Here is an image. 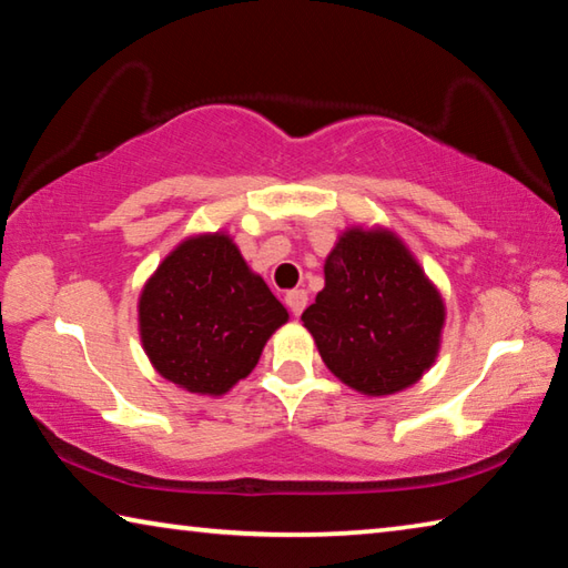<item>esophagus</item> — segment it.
<instances>
[{
  "mask_svg": "<svg viewBox=\"0 0 568 568\" xmlns=\"http://www.w3.org/2000/svg\"><path fill=\"white\" fill-rule=\"evenodd\" d=\"M285 305L291 307L293 315H301L307 305V293L305 291H291L285 293Z\"/></svg>",
  "mask_w": 568,
  "mask_h": 568,
  "instance_id": "34e87169",
  "label": "esophagus"
}]
</instances>
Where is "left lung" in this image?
Returning a JSON list of instances; mask_svg holds the SVG:
<instances>
[{
	"label": "left lung",
	"mask_w": 568,
	"mask_h": 568,
	"mask_svg": "<svg viewBox=\"0 0 568 568\" xmlns=\"http://www.w3.org/2000/svg\"><path fill=\"white\" fill-rule=\"evenodd\" d=\"M325 287L301 321L335 378L363 396H390L436 363L446 305L403 240L348 227L325 257Z\"/></svg>",
	"instance_id": "left-lung-1"
}]
</instances>
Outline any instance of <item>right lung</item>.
Instances as JSON below:
<instances>
[{"instance_id":"right-lung-1","label":"right lung","mask_w":568,"mask_h":568,"mask_svg":"<svg viewBox=\"0 0 568 568\" xmlns=\"http://www.w3.org/2000/svg\"><path fill=\"white\" fill-rule=\"evenodd\" d=\"M138 321L162 378L197 396H223L255 368L287 311L233 237L203 233L182 240L150 275Z\"/></svg>"}]
</instances>
